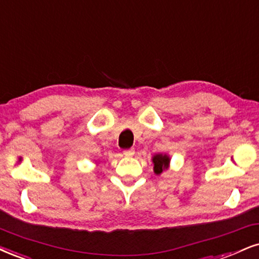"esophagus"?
Returning <instances> with one entry per match:
<instances>
[{"mask_svg": "<svg viewBox=\"0 0 259 259\" xmlns=\"http://www.w3.org/2000/svg\"><path fill=\"white\" fill-rule=\"evenodd\" d=\"M123 155L126 156V157H132V156L135 155V150H133V149H127V150H124Z\"/></svg>", "mask_w": 259, "mask_h": 259, "instance_id": "1", "label": "esophagus"}]
</instances>
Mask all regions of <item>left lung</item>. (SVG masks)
I'll return each mask as SVG.
<instances>
[{"mask_svg": "<svg viewBox=\"0 0 259 259\" xmlns=\"http://www.w3.org/2000/svg\"><path fill=\"white\" fill-rule=\"evenodd\" d=\"M152 162H154V171L155 174H161L162 171H164L165 169L169 167V162H170V158H169L168 155H162L157 154L152 157Z\"/></svg>", "mask_w": 259, "mask_h": 259, "instance_id": "obj_1", "label": "left lung"}]
</instances>
